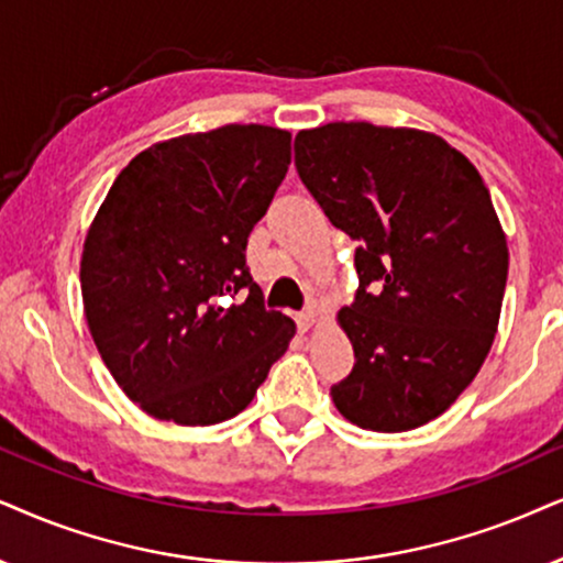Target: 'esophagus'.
I'll return each mask as SVG.
<instances>
[{"label": "esophagus", "instance_id": "obj_1", "mask_svg": "<svg viewBox=\"0 0 563 563\" xmlns=\"http://www.w3.org/2000/svg\"><path fill=\"white\" fill-rule=\"evenodd\" d=\"M296 324H298V330H301V332L309 330V327L314 324V311H298Z\"/></svg>", "mask_w": 563, "mask_h": 563}]
</instances>
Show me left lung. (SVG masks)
Returning a JSON list of instances; mask_svg holds the SVG:
<instances>
[{
  "instance_id": "left-lung-1",
  "label": "left lung",
  "mask_w": 563,
  "mask_h": 563,
  "mask_svg": "<svg viewBox=\"0 0 563 563\" xmlns=\"http://www.w3.org/2000/svg\"><path fill=\"white\" fill-rule=\"evenodd\" d=\"M294 151L303 187L358 241V290L338 314L355 364L332 400L361 429H418L475 379L499 327L509 249L486 184L418 130L334 122Z\"/></svg>"
}]
</instances>
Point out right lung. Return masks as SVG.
Returning <instances> with one entry per match:
<instances>
[{"instance_id": "obj_1", "label": "right lung", "mask_w": 563, "mask_h": 563, "mask_svg": "<svg viewBox=\"0 0 563 563\" xmlns=\"http://www.w3.org/2000/svg\"><path fill=\"white\" fill-rule=\"evenodd\" d=\"M290 166V132L225 124L147 147L85 239V319L103 364L158 421L239 416L296 324L265 309L246 241Z\"/></svg>"}]
</instances>
